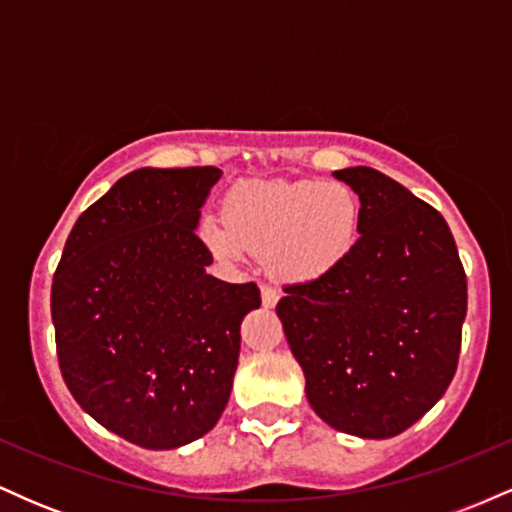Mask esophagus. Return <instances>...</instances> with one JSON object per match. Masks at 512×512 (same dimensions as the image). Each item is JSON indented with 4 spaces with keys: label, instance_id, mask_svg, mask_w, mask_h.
I'll return each mask as SVG.
<instances>
[{
    "label": "esophagus",
    "instance_id": "34e87169",
    "mask_svg": "<svg viewBox=\"0 0 512 512\" xmlns=\"http://www.w3.org/2000/svg\"><path fill=\"white\" fill-rule=\"evenodd\" d=\"M262 303H264V308H274L276 305V301H279V291L274 289V286H269V284H262Z\"/></svg>",
    "mask_w": 512,
    "mask_h": 512
}]
</instances>
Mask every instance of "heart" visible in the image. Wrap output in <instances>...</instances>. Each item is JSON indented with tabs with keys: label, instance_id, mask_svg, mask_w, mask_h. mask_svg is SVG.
<instances>
[{
	"label": "heart",
	"instance_id": "heart-1",
	"mask_svg": "<svg viewBox=\"0 0 512 512\" xmlns=\"http://www.w3.org/2000/svg\"><path fill=\"white\" fill-rule=\"evenodd\" d=\"M361 202L344 182H243L228 192L223 219L204 216L199 238L226 264L272 257L286 281H315L356 248Z\"/></svg>",
	"mask_w": 512,
	"mask_h": 512
}]
</instances>
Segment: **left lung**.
Listing matches in <instances>:
<instances>
[{"instance_id": "left-lung-1", "label": "left lung", "mask_w": 512, "mask_h": 512, "mask_svg": "<svg viewBox=\"0 0 512 512\" xmlns=\"http://www.w3.org/2000/svg\"><path fill=\"white\" fill-rule=\"evenodd\" d=\"M361 202L356 248L276 303L325 424L358 438L407 431L457 370L467 276L440 211L368 166L334 173Z\"/></svg>"}]
</instances>
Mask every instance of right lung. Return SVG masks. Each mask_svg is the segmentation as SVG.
Instances as JSON below:
<instances>
[{"instance_id": "add662e5", "label": "right lung", "mask_w": 512, "mask_h": 512, "mask_svg": "<svg viewBox=\"0 0 512 512\" xmlns=\"http://www.w3.org/2000/svg\"><path fill=\"white\" fill-rule=\"evenodd\" d=\"M221 170L139 168L74 223L52 276L62 378L98 424L146 450L202 438L231 397L257 284L207 274L195 233Z\"/></svg>"}]
</instances>
